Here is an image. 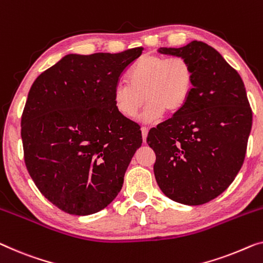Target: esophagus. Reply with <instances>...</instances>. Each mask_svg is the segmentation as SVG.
I'll use <instances>...</instances> for the list:
<instances>
[{
    "instance_id": "1",
    "label": "esophagus",
    "mask_w": 263,
    "mask_h": 263,
    "mask_svg": "<svg viewBox=\"0 0 263 263\" xmlns=\"http://www.w3.org/2000/svg\"><path fill=\"white\" fill-rule=\"evenodd\" d=\"M141 133H142V140H143V142H146L147 135H148V128H147V127H142V128H141Z\"/></svg>"
}]
</instances>
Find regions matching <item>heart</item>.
Wrapping results in <instances>:
<instances>
[{
	"mask_svg": "<svg viewBox=\"0 0 263 263\" xmlns=\"http://www.w3.org/2000/svg\"><path fill=\"white\" fill-rule=\"evenodd\" d=\"M195 72L181 57L143 54L128 72V83L119 82L114 86L112 100L121 115L133 119L144 100L148 103L140 121L153 123L163 111L173 114L180 110L191 96Z\"/></svg>",
	"mask_w": 263,
	"mask_h": 263,
	"instance_id": "1",
	"label": "heart"
}]
</instances>
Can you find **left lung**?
<instances>
[{"label":"left lung","instance_id":"left-lung-1","mask_svg":"<svg viewBox=\"0 0 263 263\" xmlns=\"http://www.w3.org/2000/svg\"><path fill=\"white\" fill-rule=\"evenodd\" d=\"M158 52L187 60L195 83L186 104L148 133L154 176L170 199L205 204L229 187L245 161L253 123L246 87L220 53L201 41Z\"/></svg>","mask_w":263,"mask_h":263}]
</instances>
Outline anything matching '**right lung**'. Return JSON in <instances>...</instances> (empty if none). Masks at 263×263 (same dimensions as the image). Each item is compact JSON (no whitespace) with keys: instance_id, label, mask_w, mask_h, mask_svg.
<instances>
[{"instance_id":"obj_1","label":"right lung","mask_w":263,"mask_h":263,"mask_svg":"<svg viewBox=\"0 0 263 263\" xmlns=\"http://www.w3.org/2000/svg\"><path fill=\"white\" fill-rule=\"evenodd\" d=\"M142 49L66 54L30 87L21 119L26 167L45 198L67 214H96L122 189L142 136L117 111L112 90Z\"/></svg>"}]
</instances>
